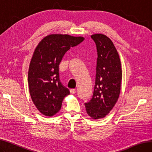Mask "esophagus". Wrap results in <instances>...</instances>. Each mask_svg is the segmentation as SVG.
I'll list each match as a JSON object with an SVG mask.
<instances>
[{
	"label": "esophagus",
	"instance_id": "1",
	"mask_svg": "<svg viewBox=\"0 0 152 152\" xmlns=\"http://www.w3.org/2000/svg\"><path fill=\"white\" fill-rule=\"evenodd\" d=\"M70 94H76V90H75V89H72V90H70Z\"/></svg>",
	"mask_w": 152,
	"mask_h": 152
}]
</instances>
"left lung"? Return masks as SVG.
<instances>
[{
	"instance_id": "8db88e82",
	"label": "left lung",
	"mask_w": 152,
	"mask_h": 152,
	"mask_svg": "<svg viewBox=\"0 0 152 152\" xmlns=\"http://www.w3.org/2000/svg\"><path fill=\"white\" fill-rule=\"evenodd\" d=\"M97 50L94 95L85 103L87 114L97 120L105 117L119 99L122 80L120 57L113 42L101 33L91 35Z\"/></svg>"
}]
</instances>
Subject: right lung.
Segmentation results:
<instances>
[{
	"label": "right lung",
	"mask_w": 152,
	"mask_h": 152,
	"mask_svg": "<svg viewBox=\"0 0 152 152\" xmlns=\"http://www.w3.org/2000/svg\"><path fill=\"white\" fill-rule=\"evenodd\" d=\"M84 40L83 37L50 34L36 47L29 66L28 86L33 104L44 115L57 114L69 94L59 80L58 66L66 51Z\"/></svg>",
	"instance_id": "obj_1"
}]
</instances>
